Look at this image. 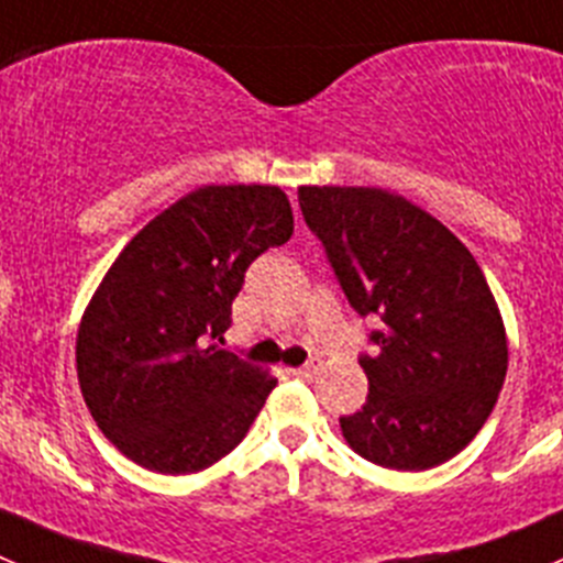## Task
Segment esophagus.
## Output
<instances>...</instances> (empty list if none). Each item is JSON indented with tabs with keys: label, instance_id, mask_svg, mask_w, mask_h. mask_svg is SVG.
I'll list each match as a JSON object with an SVG mask.
<instances>
[{
	"label": "esophagus",
	"instance_id": "esophagus-1",
	"mask_svg": "<svg viewBox=\"0 0 563 563\" xmlns=\"http://www.w3.org/2000/svg\"><path fill=\"white\" fill-rule=\"evenodd\" d=\"M318 371H320V362H314V358H312V362H307V365L296 367V371H292V373H296L298 378H314V376H318Z\"/></svg>",
	"mask_w": 563,
	"mask_h": 563
}]
</instances>
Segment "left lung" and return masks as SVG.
I'll return each instance as SVG.
<instances>
[{"instance_id":"obj_1","label":"left lung","mask_w":563,"mask_h":563,"mask_svg":"<svg viewBox=\"0 0 563 563\" xmlns=\"http://www.w3.org/2000/svg\"><path fill=\"white\" fill-rule=\"evenodd\" d=\"M303 221L358 318L376 314V351L358 365L365 406L340 417L362 459L431 470L470 445L506 382L500 309L462 240L382 187H298Z\"/></svg>"}]
</instances>
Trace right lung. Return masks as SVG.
<instances>
[{
	"label": "right lung",
	"mask_w": 563,
	"mask_h": 563,
	"mask_svg": "<svg viewBox=\"0 0 563 563\" xmlns=\"http://www.w3.org/2000/svg\"><path fill=\"white\" fill-rule=\"evenodd\" d=\"M290 234L278 187L205 185L118 254L79 323L77 376L126 459L187 475L243 442L276 378L218 342L251 262Z\"/></svg>",
	"instance_id": "obj_1"
}]
</instances>
